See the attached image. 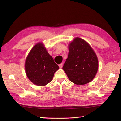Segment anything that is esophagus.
<instances>
[{"label":"esophagus","mask_w":121,"mask_h":121,"mask_svg":"<svg viewBox=\"0 0 121 121\" xmlns=\"http://www.w3.org/2000/svg\"><path fill=\"white\" fill-rule=\"evenodd\" d=\"M63 63H61V64L58 65V66H59V67L60 68H61L62 67H63Z\"/></svg>","instance_id":"34e87169"}]
</instances>
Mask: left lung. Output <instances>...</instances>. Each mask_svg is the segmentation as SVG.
I'll list each match as a JSON object with an SVG mask.
<instances>
[{"label":"left lung","instance_id":"1","mask_svg":"<svg viewBox=\"0 0 121 121\" xmlns=\"http://www.w3.org/2000/svg\"><path fill=\"white\" fill-rule=\"evenodd\" d=\"M98 62L95 53L89 44L77 37L69 45L68 57L63 69L69 80L77 85H84L95 76Z\"/></svg>","mask_w":121,"mask_h":121}]
</instances>
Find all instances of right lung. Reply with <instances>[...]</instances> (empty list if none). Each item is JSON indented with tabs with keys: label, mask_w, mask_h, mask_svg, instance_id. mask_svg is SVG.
<instances>
[{
	"label": "right lung",
	"mask_w": 121,
	"mask_h": 121,
	"mask_svg": "<svg viewBox=\"0 0 121 121\" xmlns=\"http://www.w3.org/2000/svg\"><path fill=\"white\" fill-rule=\"evenodd\" d=\"M58 69V65L41 43L33 47L25 62L28 78L38 86H44L52 81L55 72Z\"/></svg>",
	"instance_id": "1"
}]
</instances>
